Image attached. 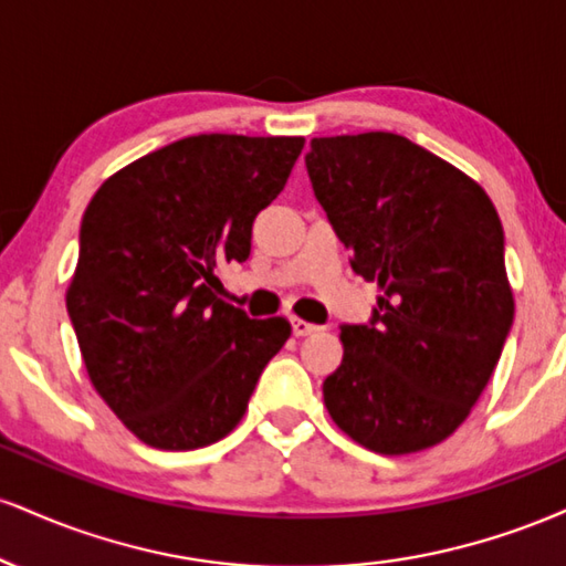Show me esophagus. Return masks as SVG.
<instances>
[{"instance_id":"esophagus-1","label":"esophagus","mask_w":566,"mask_h":566,"mask_svg":"<svg viewBox=\"0 0 566 566\" xmlns=\"http://www.w3.org/2000/svg\"><path fill=\"white\" fill-rule=\"evenodd\" d=\"M316 329H322L319 324H311V322H305V319H297V316H292V333H295L297 337H305V335L316 333Z\"/></svg>"}]
</instances>
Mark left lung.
I'll return each mask as SVG.
<instances>
[{
  "label": "left lung",
  "instance_id": "8db88e82",
  "mask_svg": "<svg viewBox=\"0 0 566 566\" xmlns=\"http://www.w3.org/2000/svg\"><path fill=\"white\" fill-rule=\"evenodd\" d=\"M305 167L350 269L380 287L373 319L340 327L329 418L373 452L428 450L469 418L511 333L495 205L394 133L314 138Z\"/></svg>",
  "mask_w": 566,
  "mask_h": 566
}]
</instances>
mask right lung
Wrapping results in <instances>:
<instances>
[{"mask_svg":"<svg viewBox=\"0 0 566 566\" xmlns=\"http://www.w3.org/2000/svg\"><path fill=\"white\" fill-rule=\"evenodd\" d=\"M303 143L191 135L135 159L90 199L66 308L95 391L143 444L223 439L287 343V319H250L220 301L216 271L250 258L252 220L287 184Z\"/></svg>","mask_w":566,"mask_h":566,"instance_id":"right-lung-1","label":"right lung"}]
</instances>
